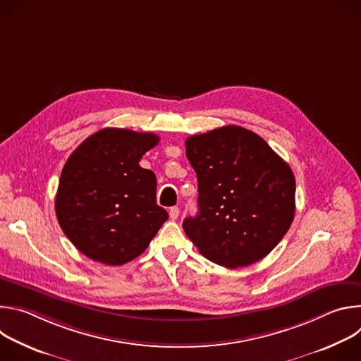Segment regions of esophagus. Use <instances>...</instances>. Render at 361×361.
<instances>
[{"instance_id":"obj_1","label":"esophagus","mask_w":361,"mask_h":361,"mask_svg":"<svg viewBox=\"0 0 361 361\" xmlns=\"http://www.w3.org/2000/svg\"><path fill=\"white\" fill-rule=\"evenodd\" d=\"M180 216V209L178 207H171L170 209V219L171 220H177Z\"/></svg>"}]
</instances>
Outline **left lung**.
Listing matches in <instances>:
<instances>
[{
  "instance_id": "1",
  "label": "left lung",
  "mask_w": 361,
  "mask_h": 361,
  "mask_svg": "<svg viewBox=\"0 0 361 361\" xmlns=\"http://www.w3.org/2000/svg\"><path fill=\"white\" fill-rule=\"evenodd\" d=\"M197 174L198 214L183 228L219 266L260 262L288 231L295 212L290 166L255 133L226 126L185 140Z\"/></svg>"
}]
</instances>
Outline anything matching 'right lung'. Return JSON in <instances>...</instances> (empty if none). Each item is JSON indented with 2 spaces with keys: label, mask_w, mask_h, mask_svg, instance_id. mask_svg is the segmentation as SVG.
I'll return each instance as SVG.
<instances>
[{
  "label": "right lung",
  "mask_w": 361,
  "mask_h": 361,
  "mask_svg": "<svg viewBox=\"0 0 361 361\" xmlns=\"http://www.w3.org/2000/svg\"><path fill=\"white\" fill-rule=\"evenodd\" d=\"M159 135L104 128L84 140L67 160L56 214L70 241L88 259L121 266L138 257L167 221L156 201L157 178L140 167Z\"/></svg>",
  "instance_id": "right-lung-1"
}]
</instances>
